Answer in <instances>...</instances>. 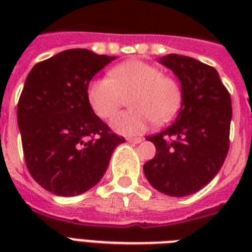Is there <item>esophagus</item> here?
<instances>
[{
  "label": "esophagus",
  "instance_id": "obj_1",
  "mask_svg": "<svg viewBox=\"0 0 252 252\" xmlns=\"http://www.w3.org/2000/svg\"><path fill=\"white\" fill-rule=\"evenodd\" d=\"M128 141L133 142V144H140L142 141L141 137H128Z\"/></svg>",
  "mask_w": 252,
  "mask_h": 252
}]
</instances>
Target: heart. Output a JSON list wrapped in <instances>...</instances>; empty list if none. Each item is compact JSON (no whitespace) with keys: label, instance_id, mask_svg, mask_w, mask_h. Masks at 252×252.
Returning a JSON list of instances; mask_svg holds the SVG:
<instances>
[{"label":"heart","instance_id":"obj_1","mask_svg":"<svg viewBox=\"0 0 252 252\" xmlns=\"http://www.w3.org/2000/svg\"><path fill=\"white\" fill-rule=\"evenodd\" d=\"M87 98L98 118L107 120L128 99L129 111L116 115L111 126L118 133L133 136L145 132L152 122L163 124L179 111L183 99L180 82L141 60L123 63L110 70V77L89 85Z\"/></svg>","mask_w":252,"mask_h":252}]
</instances>
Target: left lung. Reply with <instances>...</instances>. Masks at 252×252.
I'll return each instance as SVG.
<instances>
[{
  "label": "left lung",
  "mask_w": 252,
  "mask_h": 252,
  "mask_svg": "<svg viewBox=\"0 0 252 252\" xmlns=\"http://www.w3.org/2000/svg\"><path fill=\"white\" fill-rule=\"evenodd\" d=\"M159 63L179 78L183 99L175 122L146 137L157 152L144 172L156 189L183 197L205 187L222 167L229 152L231 99L213 66L175 53Z\"/></svg>",
  "instance_id": "1"
}]
</instances>
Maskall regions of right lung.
Here are the masks:
<instances>
[{"mask_svg": "<svg viewBox=\"0 0 252 252\" xmlns=\"http://www.w3.org/2000/svg\"><path fill=\"white\" fill-rule=\"evenodd\" d=\"M115 60L89 49H68L37 63L18 100L26 166L36 183L59 196L81 195L104 175L124 142L94 114L91 78Z\"/></svg>", "mask_w": 252, "mask_h": 252, "instance_id": "obj_1", "label": "right lung"}]
</instances>
